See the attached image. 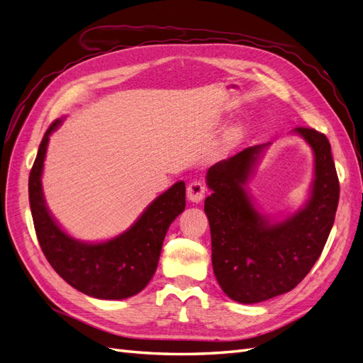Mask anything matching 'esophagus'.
<instances>
[{"label": "esophagus", "mask_w": 363, "mask_h": 363, "mask_svg": "<svg viewBox=\"0 0 363 363\" xmlns=\"http://www.w3.org/2000/svg\"><path fill=\"white\" fill-rule=\"evenodd\" d=\"M206 188L200 180H194L188 184V199L192 203H200L204 199Z\"/></svg>", "instance_id": "obj_1"}]
</instances>
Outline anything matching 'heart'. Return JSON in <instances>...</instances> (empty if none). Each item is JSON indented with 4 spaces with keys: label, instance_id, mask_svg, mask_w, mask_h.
Here are the masks:
<instances>
[{
    "label": "heart",
    "instance_id": "1",
    "mask_svg": "<svg viewBox=\"0 0 363 363\" xmlns=\"http://www.w3.org/2000/svg\"><path fill=\"white\" fill-rule=\"evenodd\" d=\"M238 133H239L238 130H233L232 133H230V136H228V140H230V142H233V140L238 138Z\"/></svg>",
    "mask_w": 363,
    "mask_h": 363
}]
</instances>
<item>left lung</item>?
<instances>
[{"label": "left lung", "instance_id": "8db88e82", "mask_svg": "<svg viewBox=\"0 0 363 363\" xmlns=\"http://www.w3.org/2000/svg\"><path fill=\"white\" fill-rule=\"evenodd\" d=\"M315 156L311 196L298 212L271 223L257 212L245 186L269 144L242 150L207 171L212 189L204 201L211 224L212 267L230 298L252 304L289 292L298 284L330 235L339 201V180L325 135L296 127Z\"/></svg>", "mask_w": 363, "mask_h": 363}]
</instances>
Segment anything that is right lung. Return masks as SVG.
<instances>
[{
    "instance_id": "right-lung-1",
    "label": "right lung",
    "mask_w": 363,
    "mask_h": 363,
    "mask_svg": "<svg viewBox=\"0 0 363 363\" xmlns=\"http://www.w3.org/2000/svg\"><path fill=\"white\" fill-rule=\"evenodd\" d=\"M62 119L48 127L28 177V199L39 245L50 265L72 288L94 298L123 300L136 295L152 279L164 235L186 206L184 182L159 195L124 233L106 242H82L54 221L42 192V171L50 135Z\"/></svg>"
}]
</instances>
